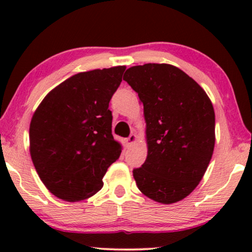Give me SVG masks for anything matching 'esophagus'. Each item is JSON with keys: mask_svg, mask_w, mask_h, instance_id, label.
<instances>
[{"mask_svg": "<svg viewBox=\"0 0 252 252\" xmlns=\"http://www.w3.org/2000/svg\"><path fill=\"white\" fill-rule=\"evenodd\" d=\"M135 141H136V135L135 134L129 135V137L126 138V144H128V146H131V144L134 143Z\"/></svg>", "mask_w": 252, "mask_h": 252, "instance_id": "1", "label": "esophagus"}]
</instances>
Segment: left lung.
<instances>
[{
	"instance_id": "obj_1",
	"label": "left lung",
	"mask_w": 252,
	"mask_h": 252,
	"mask_svg": "<svg viewBox=\"0 0 252 252\" xmlns=\"http://www.w3.org/2000/svg\"><path fill=\"white\" fill-rule=\"evenodd\" d=\"M123 79L137 92L147 122L148 155L132 170L138 189L161 204L198 186L215 148V110L206 92L168 63L130 67Z\"/></svg>"
}]
</instances>
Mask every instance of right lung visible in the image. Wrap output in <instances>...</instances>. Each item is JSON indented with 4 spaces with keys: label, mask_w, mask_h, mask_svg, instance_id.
<instances>
[{
    "label": "right lung",
    "mask_w": 252,
    "mask_h": 252,
    "mask_svg": "<svg viewBox=\"0 0 252 252\" xmlns=\"http://www.w3.org/2000/svg\"><path fill=\"white\" fill-rule=\"evenodd\" d=\"M124 70L116 66L74 74L52 90L34 112L32 161L43 185L63 200L96 194L110 164L120 158L109 102Z\"/></svg>",
    "instance_id": "right-lung-1"
}]
</instances>
